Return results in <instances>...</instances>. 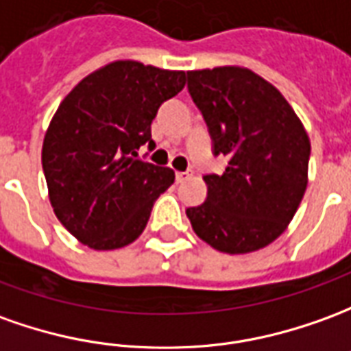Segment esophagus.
I'll use <instances>...</instances> for the list:
<instances>
[{"label": "esophagus", "mask_w": 351, "mask_h": 351, "mask_svg": "<svg viewBox=\"0 0 351 351\" xmlns=\"http://www.w3.org/2000/svg\"><path fill=\"white\" fill-rule=\"evenodd\" d=\"M190 176H192V173H190V171H186V173L178 171V173H176V182H184V180H188Z\"/></svg>", "instance_id": "obj_1"}]
</instances>
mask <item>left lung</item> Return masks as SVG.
Wrapping results in <instances>:
<instances>
[{
	"mask_svg": "<svg viewBox=\"0 0 351 351\" xmlns=\"http://www.w3.org/2000/svg\"><path fill=\"white\" fill-rule=\"evenodd\" d=\"M188 89L207 121L222 175H205L207 201L186 209L193 232L228 254L276 241L308 186L310 136L274 85L243 66L188 72Z\"/></svg>",
	"mask_w": 351,
	"mask_h": 351,
	"instance_id": "left-lung-1",
	"label": "left lung"
}]
</instances>
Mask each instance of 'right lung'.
<instances>
[{
  "mask_svg": "<svg viewBox=\"0 0 351 351\" xmlns=\"http://www.w3.org/2000/svg\"><path fill=\"white\" fill-rule=\"evenodd\" d=\"M186 72L114 60L85 75L49 123L41 148L49 201L70 234L95 251H114L144 232L154 201L175 171L136 159L152 141L161 102Z\"/></svg>",
  "mask_w": 351,
  "mask_h": 351,
  "instance_id": "right-lung-1",
  "label": "right lung"
}]
</instances>
